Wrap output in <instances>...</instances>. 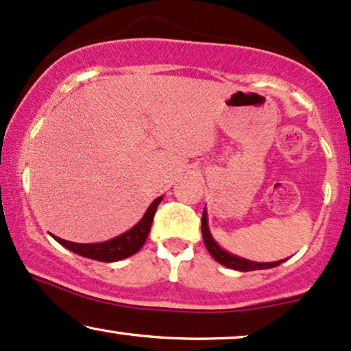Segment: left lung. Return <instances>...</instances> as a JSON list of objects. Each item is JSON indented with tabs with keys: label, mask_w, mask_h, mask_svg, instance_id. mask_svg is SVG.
<instances>
[{
	"label": "left lung",
	"mask_w": 351,
	"mask_h": 351,
	"mask_svg": "<svg viewBox=\"0 0 351 351\" xmlns=\"http://www.w3.org/2000/svg\"><path fill=\"white\" fill-rule=\"evenodd\" d=\"M202 237H204V244H205V247H207L208 254L212 255L219 265L226 266V268H231L236 271H244L245 273V271L274 268V266H279L286 261V260H278V261H268V263H261V261H252V260L242 258V256H239V255H234V254H231V252L224 250L223 247L219 245L217 241H215L212 232H210L207 207H204V213H202Z\"/></svg>",
	"instance_id": "8db88e82"
}]
</instances>
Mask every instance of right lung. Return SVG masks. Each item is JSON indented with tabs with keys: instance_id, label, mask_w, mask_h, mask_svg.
<instances>
[{
	"instance_id": "right-lung-1",
	"label": "right lung",
	"mask_w": 351,
	"mask_h": 351,
	"mask_svg": "<svg viewBox=\"0 0 351 351\" xmlns=\"http://www.w3.org/2000/svg\"><path fill=\"white\" fill-rule=\"evenodd\" d=\"M162 199L163 195L154 200V202L149 205L146 213L143 215V218L134 224L132 230L121 232L120 236L114 237V239L104 242H93V244H78V242L60 239L58 236L53 237L60 245L65 247V249L73 252V254L85 256V258L104 261V263H112V261L128 258V256L136 254V252L144 245V242H146L149 231H151L152 226L154 215H156V210L158 207V204L162 202Z\"/></svg>"
}]
</instances>
